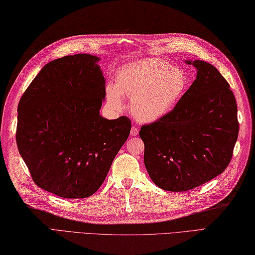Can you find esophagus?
<instances>
[{
    "label": "esophagus",
    "instance_id": "34e87169",
    "mask_svg": "<svg viewBox=\"0 0 255 255\" xmlns=\"http://www.w3.org/2000/svg\"><path fill=\"white\" fill-rule=\"evenodd\" d=\"M138 132H139V129H138L137 128L132 127V128H131V135H132V136H136V135L138 134Z\"/></svg>",
    "mask_w": 255,
    "mask_h": 255
}]
</instances>
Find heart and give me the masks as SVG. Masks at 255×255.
Returning a JSON list of instances; mask_svg holds the SVG:
<instances>
[{"label": "heart", "instance_id": "obj_1", "mask_svg": "<svg viewBox=\"0 0 255 255\" xmlns=\"http://www.w3.org/2000/svg\"><path fill=\"white\" fill-rule=\"evenodd\" d=\"M187 86L186 73L157 58H146L118 71L116 84L106 88L109 107L121 111L123 97L131 99V111L136 120L151 123L174 108Z\"/></svg>", "mask_w": 255, "mask_h": 255}]
</instances>
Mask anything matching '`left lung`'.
<instances>
[{"label":"left lung","instance_id":"left-lung-1","mask_svg":"<svg viewBox=\"0 0 255 255\" xmlns=\"http://www.w3.org/2000/svg\"><path fill=\"white\" fill-rule=\"evenodd\" d=\"M196 80L160 120L142 126L144 162L158 187L186 191L207 183L231 162L239 123L237 104L227 81L203 60H186Z\"/></svg>","mask_w":255,"mask_h":255}]
</instances>
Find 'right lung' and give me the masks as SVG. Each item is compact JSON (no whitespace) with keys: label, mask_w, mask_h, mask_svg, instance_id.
I'll return each mask as SVG.
<instances>
[{"label":"right lung","mask_w":255,"mask_h":255,"mask_svg":"<svg viewBox=\"0 0 255 255\" xmlns=\"http://www.w3.org/2000/svg\"><path fill=\"white\" fill-rule=\"evenodd\" d=\"M99 58L77 54L42 68L18 104L16 141L40 188L70 199L95 194L131 121L99 115L106 96Z\"/></svg>","instance_id":"1"}]
</instances>
